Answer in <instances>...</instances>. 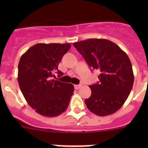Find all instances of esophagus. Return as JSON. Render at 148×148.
Instances as JSON below:
<instances>
[{
	"label": "esophagus",
	"mask_w": 148,
	"mask_h": 148,
	"mask_svg": "<svg viewBox=\"0 0 148 148\" xmlns=\"http://www.w3.org/2000/svg\"><path fill=\"white\" fill-rule=\"evenodd\" d=\"M82 84H75V86H74V87H75V90H78V89H80L81 87H82Z\"/></svg>",
	"instance_id": "esophagus-1"
}]
</instances>
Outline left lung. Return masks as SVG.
<instances>
[{"label":"left lung","instance_id":"obj_1","mask_svg":"<svg viewBox=\"0 0 148 148\" xmlns=\"http://www.w3.org/2000/svg\"><path fill=\"white\" fill-rule=\"evenodd\" d=\"M73 46L91 69L101 72L99 82L90 85L91 96L85 99L89 110L99 116L116 113L126 101L134 82L127 55L107 39H87Z\"/></svg>","mask_w":148,"mask_h":148}]
</instances>
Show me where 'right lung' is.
Masks as SVG:
<instances>
[{
  "label": "right lung",
  "instance_id": "right-lung-1",
  "mask_svg": "<svg viewBox=\"0 0 148 148\" xmlns=\"http://www.w3.org/2000/svg\"><path fill=\"white\" fill-rule=\"evenodd\" d=\"M70 44H37L21 57L18 82L27 102L36 113L55 117L64 113L73 95V84L49 79L58 69Z\"/></svg>",
  "mask_w": 148,
  "mask_h": 148
}]
</instances>
